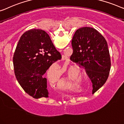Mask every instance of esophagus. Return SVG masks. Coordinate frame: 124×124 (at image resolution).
<instances>
[{
  "instance_id": "obj_1",
  "label": "esophagus",
  "mask_w": 124,
  "mask_h": 124,
  "mask_svg": "<svg viewBox=\"0 0 124 124\" xmlns=\"http://www.w3.org/2000/svg\"><path fill=\"white\" fill-rule=\"evenodd\" d=\"M62 60H66V57H65V56H64V57H62Z\"/></svg>"
}]
</instances>
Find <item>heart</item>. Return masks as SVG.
<instances>
[{"mask_svg":"<svg viewBox=\"0 0 124 124\" xmlns=\"http://www.w3.org/2000/svg\"><path fill=\"white\" fill-rule=\"evenodd\" d=\"M80 75V71L78 69L77 71L74 70H70L68 72L65 77L62 78L60 82V86L61 87L66 88H73L74 87L75 82L79 79ZM48 77L50 80L52 82L56 83L59 79L60 77V73L57 71L54 73H49Z\"/></svg>","mask_w":124,"mask_h":124,"instance_id":"heart-1","label":"heart"}]
</instances>
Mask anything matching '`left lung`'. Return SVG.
Wrapping results in <instances>:
<instances>
[{
	"label": "left lung",
	"mask_w": 124,
	"mask_h": 124,
	"mask_svg": "<svg viewBox=\"0 0 124 124\" xmlns=\"http://www.w3.org/2000/svg\"><path fill=\"white\" fill-rule=\"evenodd\" d=\"M73 50L70 59L84 68L92 83V93L102 87L108 79L111 59L107 41L94 28H79L73 36Z\"/></svg>",
	"instance_id": "left-lung-1"
}]
</instances>
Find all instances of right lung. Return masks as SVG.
Masks as SVG:
<instances>
[{"instance_id": "right-lung-1", "label": "right lung", "mask_w": 124, "mask_h": 124, "mask_svg": "<svg viewBox=\"0 0 124 124\" xmlns=\"http://www.w3.org/2000/svg\"><path fill=\"white\" fill-rule=\"evenodd\" d=\"M61 59L60 53L44 30H30L23 33L13 59L16 77L23 90L36 99L48 97L47 79L43 75Z\"/></svg>"}]
</instances>
